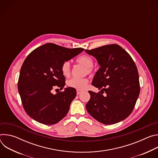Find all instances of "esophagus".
<instances>
[{
    "label": "esophagus",
    "instance_id": "esophagus-1",
    "mask_svg": "<svg viewBox=\"0 0 158 158\" xmlns=\"http://www.w3.org/2000/svg\"><path fill=\"white\" fill-rule=\"evenodd\" d=\"M81 93V91H79V90H77V95H79Z\"/></svg>",
    "mask_w": 158,
    "mask_h": 158
}]
</instances>
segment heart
Returning a JSON list of instances; mask_svg holds the SVG:
<instances>
[{"instance_id":"heart-1","label":"heart","mask_w":158,"mask_h":158,"mask_svg":"<svg viewBox=\"0 0 158 158\" xmlns=\"http://www.w3.org/2000/svg\"><path fill=\"white\" fill-rule=\"evenodd\" d=\"M76 62L85 67V73L87 74H92L94 72L93 59L87 55H82L76 59ZM60 71L62 74L65 76H69L71 74V66L69 61H64L60 66ZM89 82V79L87 78L78 79L72 78L69 80L67 84L69 87L75 88L78 90L85 89Z\"/></svg>"}]
</instances>
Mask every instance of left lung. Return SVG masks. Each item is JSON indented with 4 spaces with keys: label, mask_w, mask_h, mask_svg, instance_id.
<instances>
[{
    "label": "left lung",
    "mask_w": 158,
    "mask_h": 158,
    "mask_svg": "<svg viewBox=\"0 0 158 158\" xmlns=\"http://www.w3.org/2000/svg\"><path fill=\"white\" fill-rule=\"evenodd\" d=\"M85 52L95 57L100 65L92 85L101 89L98 93L89 91L91 98L85 106L89 114L104 124L125 119L132 112L140 93L138 71L133 59L118 44Z\"/></svg>",
    "instance_id": "8db88e82"
}]
</instances>
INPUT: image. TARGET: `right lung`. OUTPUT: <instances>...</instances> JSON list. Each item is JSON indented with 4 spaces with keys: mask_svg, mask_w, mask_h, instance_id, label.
Returning a JSON list of instances; mask_svg holds the SVG:
<instances>
[{
    "mask_svg": "<svg viewBox=\"0 0 158 158\" xmlns=\"http://www.w3.org/2000/svg\"><path fill=\"white\" fill-rule=\"evenodd\" d=\"M83 48L69 49L48 43L32 51L22 64L18 91L26 113L35 121L46 125L59 123L67 114L76 90L67 87L56 94L54 87L62 89L65 77L60 71L63 62L78 55Z\"/></svg>",
    "mask_w": 158,
    "mask_h": 158,
    "instance_id": "add662e5",
    "label": "right lung"
}]
</instances>
